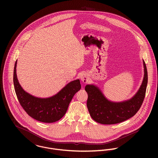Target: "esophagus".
<instances>
[{
    "mask_svg": "<svg viewBox=\"0 0 158 158\" xmlns=\"http://www.w3.org/2000/svg\"><path fill=\"white\" fill-rule=\"evenodd\" d=\"M80 79L84 83H86L88 81V76L86 73H82L80 75Z\"/></svg>",
    "mask_w": 158,
    "mask_h": 158,
    "instance_id": "esophagus-1",
    "label": "esophagus"
}]
</instances>
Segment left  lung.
<instances>
[{
  "label": "left lung",
  "mask_w": 158,
  "mask_h": 158,
  "mask_svg": "<svg viewBox=\"0 0 158 158\" xmlns=\"http://www.w3.org/2000/svg\"><path fill=\"white\" fill-rule=\"evenodd\" d=\"M143 81L137 93L130 100L122 102H111L97 86L93 85L85 86L88 95L87 107L94 120L102 124L112 125L122 122L135 115L143 102L148 83L147 70L143 60Z\"/></svg>",
  "instance_id": "obj_1"
}]
</instances>
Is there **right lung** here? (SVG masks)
<instances>
[{
	"label": "right lung",
	"instance_id": "1",
	"mask_svg": "<svg viewBox=\"0 0 158 158\" xmlns=\"http://www.w3.org/2000/svg\"><path fill=\"white\" fill-rule=\"evenodd\" d=\"M17 60L15 64L13 83L18 99L30 117L44 123H53L61 119L66 113L73 95L81 88L80 80L69 83L60 92L48 98H38L23 90L16 75Z\"/></svg>",
	"mask_w": 158,
	"mask_h": 158
}]
</instances>
